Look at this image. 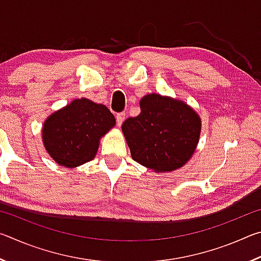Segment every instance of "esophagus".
<instances>
[{
	"label": "esophagus",
	"mask_w": 261,
	"mask_h": 261,
	"mask_svg": "<svg viewBox=\"0 0 261 261\" xmlns=\"http://www.w3.org/2000/svg\"><path fill=\"white\" fill-rule=\"evenodd\" d=\"M124 120H125V113H118L116 115V122L118 126L122 125V123L124 122Z\"/></svg>",
	"instance_id": "1"
}]
</instances>
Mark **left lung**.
<instances>
[{
	"label": "left lung",
	"instance_id": "left-lung-1",
	"mask_svg": "<svg viewBox=\"0 0 261 261\" xmlns=\"http://www.w3.org/2000/svg\"><path fill=\"white\" fill-rule=\"evenodd\" d=\"M139 106L138 116L122 124L132 159L155 173L183 167L199 143V115L183 100L158 93L144 95Z\"/></svg>",
	"mask_w": 261,
	"mask_h": 261
}]
</instances>
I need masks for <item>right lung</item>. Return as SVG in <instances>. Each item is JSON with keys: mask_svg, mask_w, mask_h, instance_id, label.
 <instances>
[{"mask_svg": "<svg viewBox=\"0 0 261 261\" xmlns=\"http://www.w3.org/2000/svg\"><path fill=\"white\" fill-rule=\"evenodd\" d=\"M115 123L114 115L106 106L86 98L74 99L43 122V146L57 165L79 167L93 160L100 139Z\"/></svg>", "mask_w": 261, "mask_h": 261, "instance_id": "add662e5", "label": "right lung"}]
</instances>
